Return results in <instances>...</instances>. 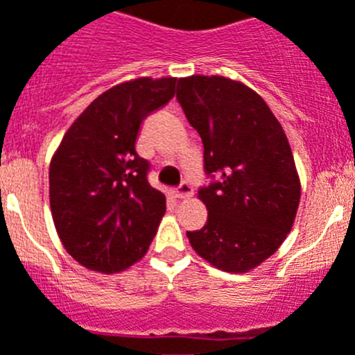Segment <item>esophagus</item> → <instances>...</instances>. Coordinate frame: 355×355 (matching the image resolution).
Masks as SVG:
<instances>
[{
	"instance_id": "34e87169",
	"label": "esophagus",
	"mask_w": 355,
	"mask_h": 355,
	"mask_svg": "<svg viewBox=\"0 0 355 355\" xmlns=\"http://www.w3.org/2000/svg\"><path fill=\"white\" fill-rule=\"evenodd\" d=\"M193 185L189 184V182H184V184H180L175 189V196H177L178 200H187V198L193 196Z\"/></svg>"
}]
</instances>
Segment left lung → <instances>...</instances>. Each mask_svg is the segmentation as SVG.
Segmentation results:
<instances>
[{
  "mask_svg": "<svg viewBox=\"0 0 355 355\" xmlns=\"http://www.w3.org/2000/svg\"><path fill=\"white\" fill-rule=\"evenodd\" d=\"M177 99L200 132L205 171L215 177L198 198L207 224L187 231L191 247L227 273H247L291 233L301 182L282 124L254 89L220 75L178 80Z\"/></svg>",
  "mask_w": 355,
  "mask_h": 355,
  "instance_id": "1",
  "label": "left lung"
}]
</instances>
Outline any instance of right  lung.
<instances>
[{
  "mask_svg": "<svg viewBox=\"0 0 355 355\" xmlns=\"http://www.w3.org/2000/svg\"><path fill=\"white\" fill-rule=\"evenodd\" d=\"M175 77H140L99 94L54 152L49 196L59 240L87 270L119 273L147 254L166 198L135 150L140 124L175 96Z\"/></svg>",
  "mask_w": 355,
  "mask_h": 355,
  "instance_id": "obj_1",
  "label": "right lung"
}]
</instances>
